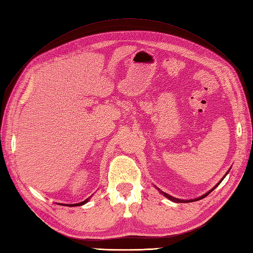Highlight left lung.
Returning <instances> with one entry per match:
<instances>
[{"label":"left lung","instance_id":"obj_1","mask_svg":"<svg viewBox=\"0 0 253 253\" xmlns=\"http://www.w3.org/2000/svg\"><path fill=\"white\" fill-rule=\"evenodd\" d=\"M225 177V176H224ZM223 177V178H224ZM223 178H222V179H221L220 181H219V183H217V184H215V186L211 190V191H208V192L207 193H205V194H203L202 196H200V198H198V199H194V200H187V201H184V200H179V199H176V198H173V196H170L169 194H166V193H164V192H162V191H160V192H161L162 194H164V196H166V198H168L169 200H170V201H173V202H176V203H190V202H195V201H199V200H202V199H204V198H206V196L209 194V193H211V192H212V190H214L215 188H217L218 186H219V184H220V182L221 181H222L223 180Z\"/></svg>","mask_w":253,"mask_h":253}]
</instances>
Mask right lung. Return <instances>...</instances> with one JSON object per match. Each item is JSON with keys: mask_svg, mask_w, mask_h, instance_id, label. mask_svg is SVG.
Instances as JSON below:
<instances>
[{"mask_svg": "<svg viewBox=\"0 0 253 253\" xmlns=\"http://www.w3.org/2000/svg\"><path fill=\"white\" fill-rule=\"evenodd\" d=\"M88 200L89 199H87V200H84V202H82V203H78V204H71V205H69L70 207H73V206H80V205H84V204H85V203L88 202Z\"/></svg>", "mask_w": 253, "mask_h": 253, "instance_id": "obj_1", "label": "right lung"}]
</instances>
